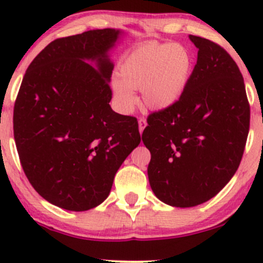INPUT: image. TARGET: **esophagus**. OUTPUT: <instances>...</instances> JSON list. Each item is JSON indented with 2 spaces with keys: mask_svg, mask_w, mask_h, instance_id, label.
<instances>
[{
  "mask_svg": "<svg viewBox=\"0 0 263 263\" xmlns=\"http://www.w3.org/2000/svg\"><path fill=\"white\" fill-rule=\"evenodd\" d=\"M146 126H147V120L144 119V117H141V119L138 120V128H140L141 134L143 132V129H144V127H146Z\"/></svg>",
  "mask_w": 263,
  "mask_h": 263,
  "instance_id": "esophagus-1",
  "label": "esophagus"
}]
</instances>
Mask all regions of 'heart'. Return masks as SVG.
<instances>
[{
  "mask_svg": "<svg viewBox=\"0 0 263 263\" xmlns=\"http://www.w3.org/2000/svg\"><path fill=\"white\" fill-rule=\"evenodd\" d=\"M194 53L176 42H149L126 54L112 79L114 100L128 114L137 104L134 90L141 89L142 102L149 110H162L183 96L194 73Z\"/></svg>",
  "mask_w": 263,
  "mask_h": 263,
  "instance_id": "heart-1",
  "label": "heart"
}]
</instances>
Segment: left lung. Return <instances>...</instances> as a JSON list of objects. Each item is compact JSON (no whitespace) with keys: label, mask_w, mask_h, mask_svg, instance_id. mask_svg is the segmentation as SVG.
I'll return each instance as SVG.
<instances>
[{"label":"left lung","mask_w":263,"mask_h":263,"mask_svg":"<svg viewBox=\"0 0 263 263\" xmlns=\"http://www.w3.org/2000/svg\"><path fill=\"white\" fill-rule=\"evenodd\" d=\"M198 60L176 104L152 112L142 141L151 152L156 197L177 208L203 204L236 173L250 129V104L240 69L222 47L189 35Z\"/></svg>","instance_id":"1"}]
</instances>
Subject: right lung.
Instances as JSON below:
<instances>
[{
  "instance_id": "obj_1",
  "label": "right lung",
  "mask_w": 263,
  "mask_h": 263,
  "mask_svg": "<svg viewBox=\"0 0 263 263\" xmlns=\"http://www.w3.org/2000/svg\"><path fill=\"white\" fill-rule=\"evenodd\" d=\"M119 34L95 29L53 41L29 64L14 102L23 172L41 197L63 209L101 204L141 142L137 119L108 105L114 64L106 53Z\"/></svg>"
}]
</instances>
